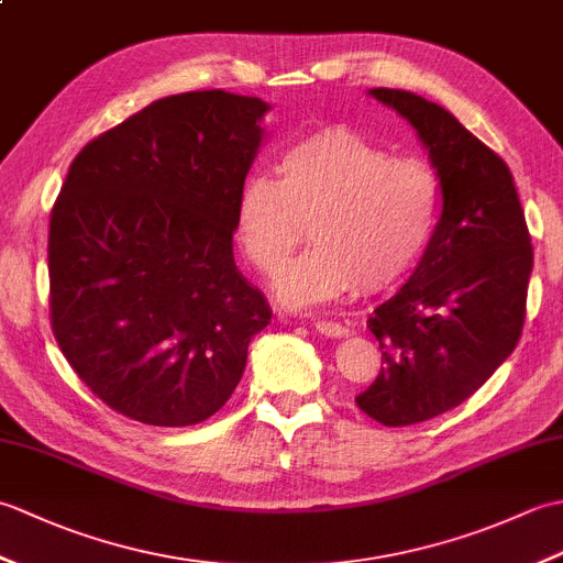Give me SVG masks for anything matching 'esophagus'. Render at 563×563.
I'll list each match as a JSON object with an SVG mask.
<instances>
[{
	"instance_id": "34e87169",
	"label": "esophagus",
	"mask_w": 563,
	"mask_h": 563,
	"mask_svg": "<svg viewBox=\"0 0 563 563\" xmlns=\"http://www.w3.org/2000/svg\"><path fill=\"white\" fill-rule=\"evenodd\" d=\"M309 324H312L319 333H324V336H329V339H343V336H349V333H351V329L339 324V321L319 319L314 314H309Z\"/></svg>"
}]
</instances>
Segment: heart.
Here are the masks:
<instances>
[{"mask_svg": "<svg viewBox=\"0 0 563 563\" xmlns=\"http://www.w3.org/2000/svg\"><path fill=\"white\" fill-rule=\"evenodd\" d=\"M278 178L249 176L234 202V236L244 258L271 273L300 242L312 246L275 275L292 307L353 292L389 290L413 271L433 236L440 181L428 164L394 159L349 128H324L285 147Z\"/></svg>", "mask_w": 563, "mask_h": 563, "instance_id": "b5f03b06", "label": "heart"}]
</instances>
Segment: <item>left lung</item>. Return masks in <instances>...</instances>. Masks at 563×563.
I'll return each instance as SVG.
<instances>
[{"label": "left lung", "mask_w": 563, "mask_h": 563, "mask_svg": "<svg viewBox=\"0 0 563 563\" xmlns=\"http://www.w3.org/2000/svg\"><path fill=\"white\" fill-rule=\"evenodd\" d=\"M367 93L416 130L442 190L423 258L367 319L385 367L355 404L397 428L460 406L516 349L532 246L512 174L494 150L442 106L411 91Z\"/></svg>", "instance_id": "1"}]
</instances>
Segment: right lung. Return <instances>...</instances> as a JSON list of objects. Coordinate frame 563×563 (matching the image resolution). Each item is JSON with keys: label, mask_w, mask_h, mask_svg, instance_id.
Here are the masks:
<instances>
[{"label": "right lung", "mask_w": 563, "mask_h": 563, "mask_svg": "<svg viewBox=\"0 0 563 563\" xmlns=\"http://www.w3.org/2000/svg\"><path fill=\"white\" fill-rule=\"evenodd\" d=\"M271 106L222 89L152 101L71 162L53 206L51 321L113 411L194 426L244 375L266 297L232 254L234 202Z\"/></svg>", "instance_id": "obj_1"}]
</instances>
